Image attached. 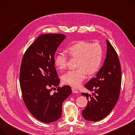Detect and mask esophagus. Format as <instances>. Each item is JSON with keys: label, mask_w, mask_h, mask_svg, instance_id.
Here are the masks:
<instances>
[{"label": "esophagus", "mask_w": 135, "mask_h": 135, "mask_svg": "<svg viewBox=\"0 0 135 135\" xmlns=\"http://www.w3.org/2000/svg\"><path fill=\"white\" fill-rule=\"evenodd\" d=\"M72 90L73 93H76V94H78L79 91L76 89H75V88H72Z\"/></svg>", "instance_id": "1"}]
</instances>
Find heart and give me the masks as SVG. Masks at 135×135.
<instances>
[{
  "instance_id": "heart-1",
  "label": "heart",
  "mask_w": 135,
  "mask_h": 135,
  "mask_svg": "<svg viewBox=\"0 0 135 135\" xmlns=\"http://www.w3.org/2000/svg\"><path fill=\"white\" fill-rule=\"evenodd\" d=\"M67 52L72 58L77 59L76 67L78 68L69 70L62 77L65 84L78 87L88 75L96 73L100 69L103 57V48L100 42L80 40L69 46ZM68 57L65 52L56 55L55 63L60 69L67 67Z\"/></svg>"
}]
</instances>
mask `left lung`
Here are the masks:
<instances>
[{
    "label": "left lung",
    "mask_w": 135,
    "mask_h": 135,
    "mask_svg": "<svg viewBox=\"0 0 135 135\" xmlns=\"http://www.w3.org/2000/svg\"><path fill=\"white\" fill-rule=\"evenodd\" d=\"M107 52L103 64L95 78L85 85L94 91L93 95L83 93L88 101L82 112L83 118L89 121L97 122L107 116L117 104L122 84V69L118 54L107 40Z\"/></svg>",
    "instance_id": "left-lung-1"
}]
</instances>
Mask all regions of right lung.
Segmentation results:
<instances>
[{"mask_svg":"<svg viewBox=\"0 0 135 135\" xmlns=\"http://www.w3.org/2000/svg\"><path fill=\"white\" fill-rule=\"evenodd\" d=\"M66 38L58 33L39 35L21 61L20 84L23 100L32 115L43 123L60 118L62 103L72 94L69 85L58 86L60 79L55 67V54ZM56 87L57 91L51 94Z\"/></svg>","mask_w":135,"mask_h":135,"instance_id":"1","label":"right lung"}]
</instances>
